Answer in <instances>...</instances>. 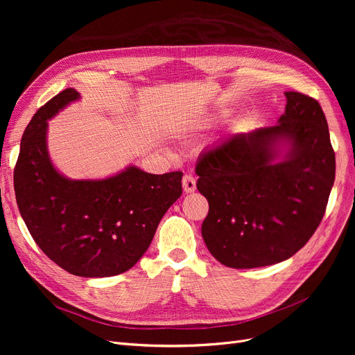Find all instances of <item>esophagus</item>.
I'll list each match as a JSON object with an SVG mask.
<instances>
[{
    "label": "esophagus",
    "mask_w": 355,
    "mask_h": 355,
    "mask_svg": "<svg viewBox=\"0 0 355 355\" xmlns=\"http://www.w3.org/2000/svg\"><path fill=\"white\" fill-rule=\"evenodd\" d=\"M182 189L185 193H194L196 191V178L190 174H185L182 177Z\"/></svg>",
    "instance_id": "obj_1"
}]
</instances>
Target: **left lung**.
<instances>
[{"label":"left lung","mask_w":355,"mask_h":355,"mask_svg":"<svg viewBox=\"0 0 355 355\" xmlns=\"http://www.w3.org/2000/svg\"><path fill=\"white\" fill-rule=\"evenodd\" d=\"M285 96L276 125L223 139L196 165L197 189L209 201L201 234L225 266L284 262L306 245L325 214L335 180L325 115L304 93Z\"/></svg>","instance_id":"1"}]
</instances>
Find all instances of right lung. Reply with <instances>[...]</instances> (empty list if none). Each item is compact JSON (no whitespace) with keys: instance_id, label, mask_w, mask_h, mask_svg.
<instances>
[{"instance_id":"1","label":"right lung","mask_w":355,"mask_h":355,"mask_svg":"<svg viewBox=\"0 0 355 355\" xmlns=\"http://www.w3.org/2000/svg\"><path fill=\"white\" fill-rule=\"evenodd\" d=\"M80 98L69 87L35 112L14 170L18 210L44 254L66 272L107 277L132 268L162 216L182 193L181 171L148 174L130 165L105 180H69L50 161L47 121Z\"/></svg>"}]
</instances>
